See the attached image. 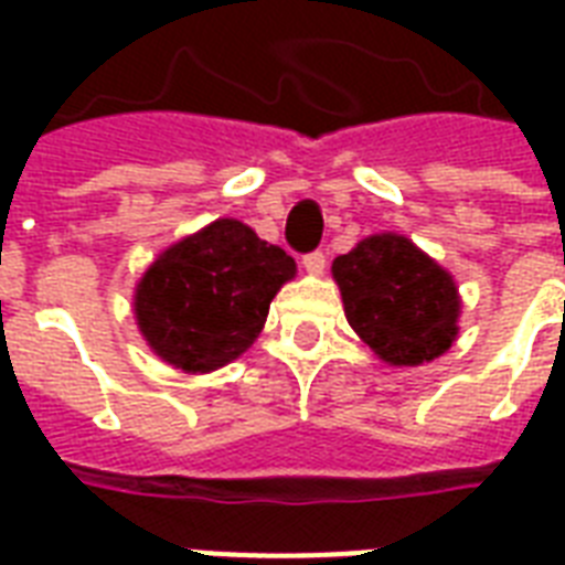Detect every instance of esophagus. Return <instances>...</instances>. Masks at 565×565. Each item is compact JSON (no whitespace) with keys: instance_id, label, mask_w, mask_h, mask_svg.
<instances>
[{"instance_id":"1","label":"esophagus","mask_w":565,"mask_h":565,"mask_svg":"<svg viewBox=\"0 0 565 565\" xmlns=\"http://www.w3.org/2000/svg\"><path fill=\"white\" fill-rule=\"evenodd\" d=\"M301 266H305L310 275H322L326 273V255H322V252H310V255L301 257Z\"/></svg>"}]
</instances>
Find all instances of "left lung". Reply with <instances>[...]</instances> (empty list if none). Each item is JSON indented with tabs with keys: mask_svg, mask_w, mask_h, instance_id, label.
Segmentation results:
<instances>
[{
	"mask_svg": "<svg viewBox=\"0 0 565 565\" xmlns=\"http://www.w3.org/2000/svg\"><path fill=\"white\" fill-rule=\"evenodd\" d=\"M349 326L390 366H422L451 349L455 278L402 234H372L331 266Z\"/></svg>",
	"mask_w": 565,
	"mask_h": 565,
	"instance_id": "1",
	"label": "left lung"
}]
</instances>
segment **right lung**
Returning a JSON list of instances; mask_svg holds the SVG:
<instances>
[{
    "mask_svg": "<svg viewBox=\"0 0 565 565\" xmlns=\"http://www.w3.org/2000/svg\"><path fill=\"white\" fill-rule=\"evenodd\" d=\"M296 260L239 220H216L172 243L135 290L140 334L161 361L213 372L255 343Z\"/></svg>",
    "mask_w": 565,
    "mask_h": 565,
    "instance_id": "1",
    "label": "right lung"
}]
</instances>
